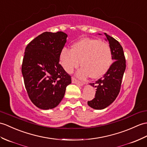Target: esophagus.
I'll return each instance as SVG.
<instances>
[{
    "instance_id": "esophagus-1",
    "label": "esophagus",
    "mask_w": 147,
    "mask_h": 147,
    "mask_svg": "<svg viewBox=\"0 0 147 147\" xmlns=\"http://www.w3.org/2000/svg\"><path fill=\"white\" fill-rule=\"evenodd\" d=\"M72 83L76 84L78 85H80V86H83V85L84 84V83H83V82H81L80 81L77 80L75 78H72Z\"/></svg>"
}]
</instances>
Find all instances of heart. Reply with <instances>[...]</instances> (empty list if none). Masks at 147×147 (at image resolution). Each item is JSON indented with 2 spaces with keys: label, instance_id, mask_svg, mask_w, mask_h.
<instances>
[{
  "label": "heart",
  "instance_id": "1",
  "mask_svg": "<svg viewBox=\"0 0 147 147\" xmlns=\"http://www.w3.org/2000/svg\"><path fill=\"white\" fill-rule=\"evenodd\" d=\"M82 67L76 75L84 79L90 75L96 79L107 73L113 63L112 52L109 44L96 39L83 38L74 43L72 49L63 48L60 54L61 66L67 73H71Z\"/></svg>",
  "mask_w": 147,
  "mask_h": 147
}]
</instances>
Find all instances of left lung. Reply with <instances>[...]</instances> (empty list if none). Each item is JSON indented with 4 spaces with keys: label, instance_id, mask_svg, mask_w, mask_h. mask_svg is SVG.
<instances>
[{
    "label": "left lung",
    "instance_id": "left-lung-1",
    "mask_svg": "<svg viewBox=\"0 0 147 147\" xmlns=\"http://www.w3.org/2000/svg\"><path fill=\"white\" fill-rule=\"evenodd\" d=\"M105 40L109 42L113 60L110 69L103 77L94 83H90L96 88L94 98L88 101V105L95 110H103L110 105L120 93L121 81L126 68V61L123 49L118 40L105 33Z\"/></svg>",
    "mask_w": 147,
    "mask_h": 147
}]
</instances>
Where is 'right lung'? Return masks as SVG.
<instances>
[{"mask_svg": "<svg viewBox=\"0 0 147 147\" xmlns=\"http://www.w3.org/2000/svg\"><path fill=\"white\" fill-rule=\"evenodd\" d=\"M67 35L45 32L26 47L22 64L25 87L32 103L42 110L56 107L64 96L71 78L59 64Z\"/></svg>", "mask_w": 147, "mask_h": 147, "instance_id": "right-lung-1", "label": "right lung"}]
</instances>
